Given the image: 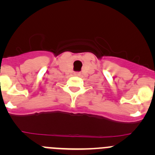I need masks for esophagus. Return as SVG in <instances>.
I'll list each match as a JSON object with an SVG mask.
<instances>
[{"label": "esophagus", "mask_w": 155, "mask_h": 155, "mask_svg": "<svg viewBox=\"0 0 155 155\" xmlns=\"http://www.w3.org/2000/svg\"><path fill=\"white\" fill-rule=\"evenodd\" d=\"M74 75H76V76H78V75H79V73H75Z\"/></svg>", "instance_id": "1"}]
</instances>
